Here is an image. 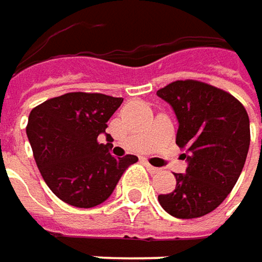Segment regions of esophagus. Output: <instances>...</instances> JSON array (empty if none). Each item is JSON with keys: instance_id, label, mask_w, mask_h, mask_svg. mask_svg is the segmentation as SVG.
<instances>
[{"instance_id": "obj_1", "label": "esophagus", "mask_w": 262, "mask_h": 262, "mask_svg": "<svg viewBox=\"0 0 262 262\" xmlns=\"http://www.w3.org/2000/svg\"><path fill=\"white\" fill-rule=\"evenodd\" d=\"M145 166H146V169H148V172H149V173H159V172L162 170V169H159V167H154V166H151V164H149L148 162H145Z\"/></svg>"}]
</instances>
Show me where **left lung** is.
I'll use <instances>...</instances> for the list:
<instances>
[{"label":"left lung","mask_w":262,"mask_h":262,"mask_svg":"<svg viewBox=\"0 0 262 262\" xmlns=\"http://www.w3.org/2000/svg\"><path fill=\"white\" fill-rule=\"evenodd\" d=\"M157 96L177 116V144L187 162L185 173H175V190L159 202L175 218L203 216L223 203L242 173L251 142L248 113L230 93L194 80L173 81Z\"/></svg>","instance_id":"left-lung-1"}]
</instances>
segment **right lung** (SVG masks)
Masks as SVG:
<instances>
[{
    "label": "right lung",
    "mask_w": 262,
    "mask_h": 262,
    "mask_svg": "<svg viewBox=\"0 0 262 262\" xmlns=\"http://www.w3.org/2000/svg\"><path fill=\"white\" fill-rule=\"evenodd\" d=\"M123 99L102 93L74 92L46 100L28 118L26 135L41 177L49 188L75 208L103 203L136 156L114 157L111 135L107 144L97 136Z\"/></svg>",
    "instance_id": "1"
}]
</instances>
